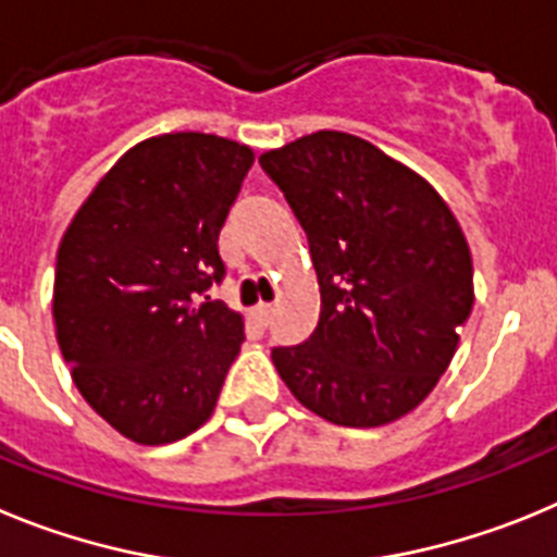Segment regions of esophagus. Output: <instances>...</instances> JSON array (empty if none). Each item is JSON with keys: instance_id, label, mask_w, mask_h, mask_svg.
<instances>
[{"instance_id": "obj_1", "label": "esophagus", "mask_w": 557, "mask_h": 557, "mask_svg": "<svg viewBox=\"0 0 557 557\" xmlns=\"http://www.w3.org/2000/svg\"><path fill=\"white\" fill-rule=\"evenodd\" d=\"M252 319L260 324V327H267L269 319H272V305H267V302L255 305V308H252Z\"/></svg>"}]
</instances>
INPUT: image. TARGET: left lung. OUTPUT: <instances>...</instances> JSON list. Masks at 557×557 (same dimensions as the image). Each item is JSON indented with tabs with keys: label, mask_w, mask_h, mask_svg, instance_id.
I'll use <instances>...</instances> for the list:
<instances>
[{
	"label": "left lung",
	"mask_w": 557,
	"mask_h": 557,
	"mask_svg": "<svg viewBox=\"0 0 557 557\" xmlns=\"http://www.w3.org/2000/svg\"><path fill=\"white\" fill-rule=\"evenodd\" d=\"M308 233L322 313L274 369L344 428L397 422L435 388L474 305L472 252L433 185L358 135L319 129L260 154Z\"/></svg>",
	"instance_id": "obj_1"
}]
</instances>
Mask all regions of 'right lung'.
Instances as JSON below:
<instances>
[{
	"mask_svg": "<svg viewBox=\"0 0 557 557\" xmlns=\"http://www.w3.org/2000/svg\"><path fill=\"white\" fill-rule=\"evenodd\" d=\"M247 144L154 135L116 160L63 233L52 315L83 399L135 444L202 428L244 341V315L205 290L219 233L252 166Z\"/></svg>",
	"mask_w": 557,
	"mask_h": 557,
	"instance_id": "right-lung-1",
	"label": "right lung"
}]
</instances>
